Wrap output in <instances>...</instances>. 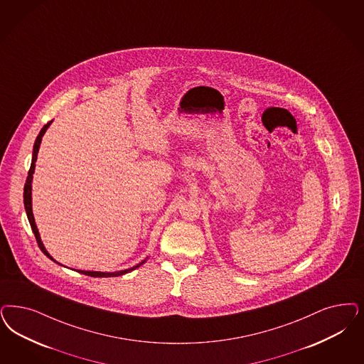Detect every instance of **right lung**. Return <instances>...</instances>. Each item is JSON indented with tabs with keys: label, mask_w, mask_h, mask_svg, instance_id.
Masks as SVG:
<instances>
[{
	"label": "right lung",
	"mask_w": 364,
	"mask_h": 364,
	"mask_svg": "<svg viewBox=\"0 0 364 364\" xmlns=\"http://www.w3.org/2000/svg\"><path fill=\"white\" fill-rule=\"evenodd\" d=\"M50 124H52V121H50L47 125L43 126V129L40 130V133H38V136L36 137L35 145H33V151H32V163H31V168H29L28 177H26V186H24V207H26V216H28L29 225L32 227V231H33V234H35V237H36V240H38V247H40V250L43 251V252L50 258V261H53V262L59 264L58 261H55V259L50 257V252H48L47 249L44 247V245H43V242H41V238H40V234H38V226H36V222H35V216H33V213H32V180H33L35 166H36L35 164H36V160H38V149H40L41 139H43V136L46 134V132H47V129L50 127ZM146 259H148V258H145L144 261H141L139 264H136V266H133V267H129V269H125V270H119V272H113V273H105V272H87V270H77V272H79V273H82V274H86V276L90 277L124 276L126 273L133 272L134 269H137V267H139L141 264H145V262H146Z\"/></svg>",
	"instance_id": "obj_1"
}]
</instances>
